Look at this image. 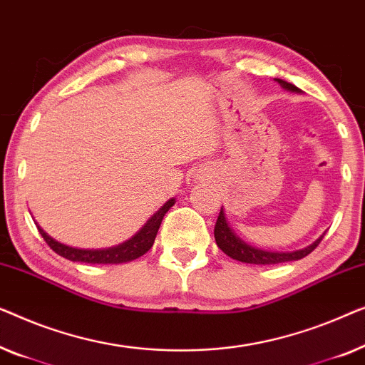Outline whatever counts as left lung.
<instances>
[{
	"label": "left lung",
	"mask_w": 365,
	"mask_h": 365,
	"mask_svg": "<svg viewBox=\"0 0 365 365\" xmlns=\"http://www.w3.org/2000/svg\"><path fill=\"white\" fill-rule=\"evenodd\" d=\"M274 81L278 82L284 91L301 94V89H297V87L292 86L291 82H286L283 79H274ZM322 236L324 235H321L314 243L306 246V248L296 250V251H284L283 253V251H268V250L256 248V246H251L250 243H246L245 240H241L240 236L233 232V228L230 227L223 207L220 210L217 225H215V240H217L218 248L222 250L225 255H228L230 258L241 261V263H250V264H279V263H287V261H297L309 255L311 251L321 243Z\"/></svg>",
	"instance_id": "8db88e82"
}]
</instances>
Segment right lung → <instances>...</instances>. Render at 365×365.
<instances>
[{
  "label": "right lung",
  "instance_id": "right-lung-1",
  "mask_svg": "<svg viewBox=\"0 0 365 365\" xmlns=\"http://www.w3.org/2000/svg\"><path fill=\"white\" fill-rule=\"evenodd\" d=\"M175 205V198H170L168 202L163 203L162 208H158V212L152 215L147 220V223L138 230V232L129 238L124 243L112 246V248H102V250H82V248H73V246L61 243V241L54 240L53 236H49L39 227H38L41 236H43L46 243L51 246V250L56 251L59 256H63L66 259L71 261H79V263H91V264H120V263H129L137 258H140L142 255H145L148 250L152 248L155 236L160 228V223L165 213Z\"/></svg>",
  "mask_w": 365,
  "mask_h": 365
}]
</instances>
